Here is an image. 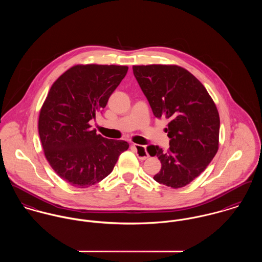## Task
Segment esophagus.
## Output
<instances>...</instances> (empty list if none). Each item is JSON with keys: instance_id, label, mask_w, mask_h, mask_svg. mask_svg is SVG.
I'll return each mask as SVG.
<instances>
[{"instance_id": "34e87169", "label": "esophagus", "mask_w": 262, "mask_h": 262, "mask_svg": "<svg viewBox=\"0 0 262 262\" xmlns=\"http://www.w3.org/2000/svg\"><path fill=\"white\" fill-rule=\"evenodd\" d=\"M133 147L136 149L137 152V156L140 158V159H146L148 158V153H147V150L146 147L143 146V145H139V144H133Z\"/></svg>"}]
</instances>
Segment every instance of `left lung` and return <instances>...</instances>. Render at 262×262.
<instances>
[{
	"label": "left lung",
	"mask_w": 262,
	"mask_h": 262,
	"mask_svg": "<svg viewBox=\"0 0 262 262\" xmlns=\"http://www.w3.org/2000/svg\"><path fill=\"white\" fill-rule=\"evenodd\" d=\"M133 73L156 118L168 119L169 148L147 147L161 162L154 181L172 188L188 185L219 148L220 117L202 82L179 66H133Z\"/></svg>",
	"instance_id": "8db88e82"
}]
</instances>
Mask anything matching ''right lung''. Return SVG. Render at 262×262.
I'll use <instances>...</instances> for the list:
<instances>
[{"mask_svg":"<svg viewBox=\"0 0 262 262\" xmlns=\"http://www.w3.org/2000/svg\"><path fill=\"white\" fill-rule=\"evenodd\" d=\"M127 72L125 66L77 64L49 90L39 113L38 132L48 163L73 187L103 181L129 148L126 141L104 138L89 124L106 107Z\"/></svg>","mask_w":262,"mask_h":262,"instance_id":"add662e5","label":"right lung"}]
</instances>
